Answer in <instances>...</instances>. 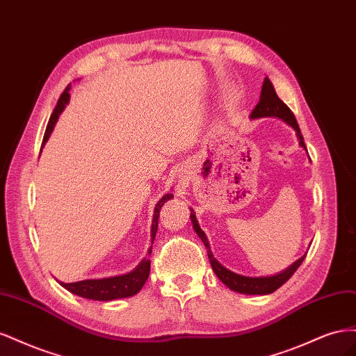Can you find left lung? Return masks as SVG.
<instances>
[{
	"label": "left lung",
	"instance_id": "8db88e82",
	"mask_svg": "<svg viewBox=\"0 0 356 356\" xmlns=\"http://www.w3.org/2000/svg\"><path fill=\"white\" fill-rule=\"evenodd\" d=\"M261 117H277V118H281V120H284L286 124H289L291 127L294 129V131L297 132V138L300 141V145L306 148V144L303 141V135H301L298 123L296 120V115L293 114V111L288 108L286 104H284L281 99H279V96L275 92L272 81L268 80L267 77L264 79L263 88H261L260 102L255 105V108L251 113V118H261ZM190 218H191V222H193V229H195V232L199 234V238L202 239L203 245L207 246L208 257H209V261H211L213 273L217 275V277L224 285H227L232 291H236V293L250 294V296H254V294L264 296V294L273 293V291H276L279 286H282L288 281V279L296 273V270L300 267V264L303 263L305 257H306V255H303L301 258H298V260L294 264H291L288 268H285L284 272L273 275V276H263V277L242 276V275H238V273L229 270V268H225L224 266H221L217 260H215L213 254L211 252V246H209V242L207 239V234H204L203 230L200 229V225L196 220V215H195V212H193V209H191V213H190Z\"/></svg>",
	"mask_w": 356,
	"mask_h": 356
}]
</instances>
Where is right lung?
Listing matches in <instances>:
<instances>
[{
  "mask_svg": "<svg viewBox=\"0 0 356 356\" xmlns=\"http://www.w3.org/2000/svg\"><path fill=\"white\" fill-rule=\"evenodd\" d=\"M70 89L71 84H68L65 90L62 92L60 98L56 104V108L53 110L50 120L47 123L46 127V134L44 138H42V145L47 143V139L55 127L59 114L65 108V105L70 101ZM174 197L172 193L169 195H165L161 197L154 209V215H153V225H152V245L154 242L156 238V232H157V224H159V213L160 209L163 204ZM153 246H149L148 252L152 254ZM149 275V260L148 258H144V260L139 263L132 272H129L126 275H120V276H113V277H104V279H86V281H80V282H72V284H65V282H59L63 288H67L70 293L80 296L83 298H89V300H99V301H110V300H115V298H126V297H132L136 293H139L145 284V281L148 279Z\"/></svg>",
  "mask_w": 356,
  "mask_h": 356,
  "instance_id": "add662e5",
  "label": "right lung"
}]
</instances>
